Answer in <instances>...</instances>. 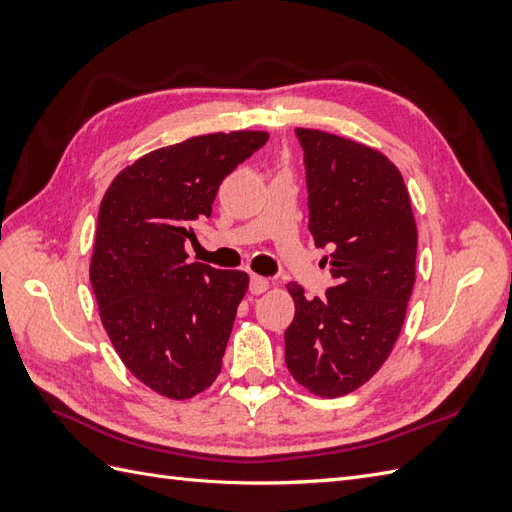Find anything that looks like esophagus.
Returning a JSON list of instances; mask_svg holds the SVG:
<instances>
[{
	"label": "esophagus",
	"mask_w": 512,
	"mask_h": 512,
	"mask_svg": "<svg viewBox=\"0 0 512 512\" xmlns=\"http://www.w3.org/2000/svg\"><path fill=\"white\" fill-rule=\"evenodd\" d=\"M269 286H271V284H269L267 277H262V275H252V277H250V292H252V294L267 292Z\"/></svg>",
	"instance_id": "1"
}]
</instances>
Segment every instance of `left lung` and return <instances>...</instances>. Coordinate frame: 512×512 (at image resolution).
<instances>
[{"instance_id":"obj_1","label":"left lung","mask_w":512,"mask_h":512,"mask_svg":"<svg viewBox=\"0 0 512 512\" xmlns=\"http://www.w3.org/2000/svg\"><path fill=\"white\" fill-rule=\"evenodd\" d=\"M305 151L309 232L331 245L333 286L307 299L290 282L284 333L292 378L318 397L363 386L389 359L416 280V222L404 177L378 149L297 128Z\"/></svg>"}]
</instances>
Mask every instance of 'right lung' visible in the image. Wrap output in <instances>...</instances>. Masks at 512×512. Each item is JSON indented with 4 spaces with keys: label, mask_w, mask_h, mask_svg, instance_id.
<instances>
[{
    "label": "right lung",
    "mask_w": 512,
    "mask_h": 512,
    "mask_svg": "<svg viewBox=\"0 0 512 512\" xmlns=\"http://www.w3.org/2000/svg\"><path fill=\"white\" fill-rule=\"evenodd\" d=\"M269 141L239 130L192 136L126 166L102 198L91 288L119 359L151 391L190 399L213 384L250 277L188 262L224 177Z\"/></svg>",
    "instance_id": "1"
}]
</instances>
